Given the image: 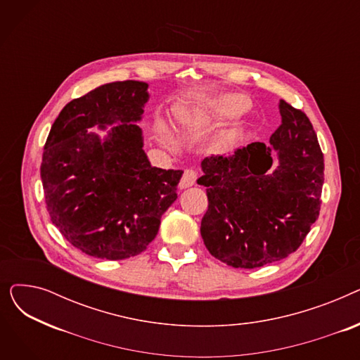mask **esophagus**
<instances>
[{"instance_id":"obj_1","label":"esophagus","mask_w":360,"mask_h":360,"mask_svg":"<svg viewBox=\"0 0 360 360\" xmlns=\"http://www.w3.org/2000/svg\"><path fill=\"white\" fill-rule=\"evenodd\" d=\"M197 181V172L194 169H186L184 175H182V179H181V184H179V188L181 190H185V188H190L195 184Z\"/></svg>"}]
</instances>
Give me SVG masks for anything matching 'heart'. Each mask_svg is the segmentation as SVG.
Returning a JSON list of instances; mask_svg holds the SVG:
<instances>
[{
  "instance_id": "heart-1",
  "label": "heart",
  "mask_w": 360,
  "mask_h": 360,
  "mask_svg": "<svg viewBox=\"0 0 360 360\" xmlns=\"http://www.w3.org/2000/svg\"><path fill=\"white\" fill-rule=\"evenodd\" d=\"M250 102L242 94H223L210 105L213 115L219 120H232L248 109Z\"/></svg>"
}]
</instances>
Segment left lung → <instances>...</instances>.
I'll list each match as a JSON object with an SVG mask.
<instances>
[{
    "instance_id": "left-lung-1",
    "label": "left lung",
    "mask_w": 360,
    "mask_h": 360,
    "mask_svg": "<svg viewBox=\"0 0 360 360\" xmlns=\"http://www.w3.org/2000/svg\"><path fill=\"white\" fill-rule=\"evenodd\" d=\"M270 137L201 162L209 209L201 236L209 252L235 269H257L295 252L319 216L324 155L311 121L280 101ZM278 156L277 167L272 159Z\"/></svg>"
}]
</instances>
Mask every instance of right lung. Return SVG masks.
Listing matches in <instances>:
<instances>
[{
  "label": "right lung",
  "instance_id": "add662e5",
  "mask_svg": "<svg viewBox=\"0 0 360 360\" xmlns=\"http://www.w3.org/2000/svg\"><path fill=\"white\" fill-rule=\"evenodd\" d=\"M147 83L99 86L60 112L41 165L46 209L61 235L82 252L105 259L141 254L158 235L162 214L178 198L182 170L151 166L141 120ZM118 123L101 141L89 133Z\"/></svg>",
  "mask_w": 360,
  "mask_h": 360
}]
</instances>
